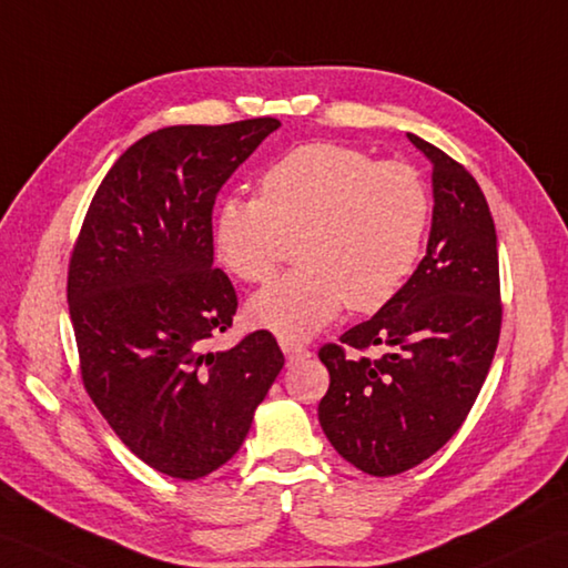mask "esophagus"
I'll return each instance as SVG.
<instances>
[{
	"label": "esophagus",
	"instance_id": "34e87169",
	"mask_svg": "<svg viewBox=\"0 0 568 568\" xmlns=\"http://www.w3.org/2000/svg\"><path fill=\"white\" fill-rule=\"evenodd\" d=\"M281 348H283L285 358H287L290 363H293V361H302V358H307V355H310L307 346H305V344H297V341H293V338H281Z\"/></svg>",
	"mask_w": 568,
	"mask_h": 568
}]
</instances>
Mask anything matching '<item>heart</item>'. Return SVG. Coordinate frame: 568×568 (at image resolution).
Returning a JSON list of instances; mask_svg holds the SVG:
<instances>
[{"instance_id": "1", "label": "heart", "mask_w": 568, "mask_h": 568, "mask_svg": "<svg viewBox=\"0 0 568 568\" xmlns=\"http://www.w3.org/2000/svg\"><path fill=\"white\" fill-rule=\"evenodd\" d=\"M428 220L430 195L414 166L312 142L263 171L258 197H224L213 248L236 278L263 283L297 240L302 266L258 290L246 314L281 338H307L346 302L358 314L387 307L416 268Z\"/></svg>"}]
</instances>
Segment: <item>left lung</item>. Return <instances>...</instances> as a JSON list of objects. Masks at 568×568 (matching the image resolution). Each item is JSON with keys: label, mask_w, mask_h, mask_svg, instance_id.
<instances>
[{"label": "left lung", "mask_w": 568, "mask_h": 568, "mask_svg": "<svg viewBox=\"0 0 568 568\" xmlns=\"http://www.w3.org/2000/svg\"><path fill=\"white\" fill-rule=\"evenodd\" d=\"M408 140L433 164L426 256L387 307L320 348L332 377L320 424L373 477L420 465L465 424L504 320L496 227L477 179L435 144ZM375 347V359L362 355Z\"/></svg>", "instance_id": "8db88e82"}]
</instances>
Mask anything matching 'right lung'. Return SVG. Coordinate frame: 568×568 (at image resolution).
Here are the masks:
<instances>
[{
	"instance_id": "add662e5",
	"label": "right lung",
	"mask_w": 568,
	"mask_h": 568,
	"mask_svg": "<svg viewBox=\"0 0 568 568\" xmlns=\"http://www.w3.org/2000/svg\"><path fill=\"white\" fill-rule=\"evenodd\" d=\"M281 121L171 125L103 176L72 248L68 302L84 389L130 453L201 479L240 450L285 363L266 328L230 351L236 293L213 266L220 189Z\"/></svg>"
}]
</instances>
